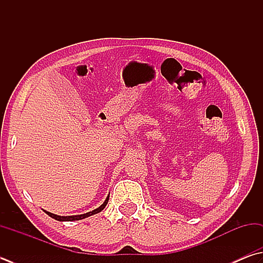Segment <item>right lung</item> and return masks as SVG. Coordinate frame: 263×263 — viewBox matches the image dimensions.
<instances>
[{"mask_svg": "<svg viewBox=\"0 0 263 263\" xmlns=\"http://www.w3.org/2000/svg\"><path fill=\"white\" fill-rule=\"evenodd\" d=\"M108 197H110V196L106 197L105 201H104L103 204H102L100 207H98V209L93 210V211H91V212H88V213H86V214H81V215H71V216H61V215L52 214V213L47 212V211H44V210H43V212L46 213V214H48L49 216H51L52 219L57 220V221H78V220H82V219H85V217L91 216V215H93V214H97V213H100V212H102L104 209H105V206H106L107 201H108Z\"/></svg>", "mask_w": 263, "mask_h": 263, "instance_id": "obj_1", "label": "right lung"}]
</instances>
